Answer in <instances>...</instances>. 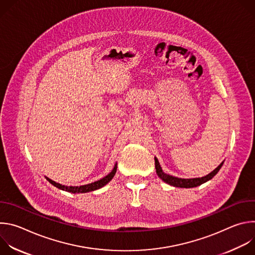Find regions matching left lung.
I'll return each mask as SVG.
<instances>
[{"label": "left lung", "mask_w": 255, "mask_h": 255, "mask_svg": "<svg viewBox=\"0 0 255 255\" xmlns=\"http://www.w3.org/2000/svg\"><path fill=\"white\" fill-rule=\"evenodd\" d=\"M154 160H155V169H156L157 175L163 181H165L166 184H168L170 186H173V187H176V188H194V187H198V186L206 183V181L210 180L211 178L214 177V175L217 174V172L220 170V168L222 167V165L224 163V162H222L219 166H218L216 169H214L211 173H209V174H207L206 176H203V177H197V178H178V177H175V176H172V175L164 173L162 171L161 166L159 165V162H158L156 157H154Z\"/></svg>", "instance_id": "left-lung-1"}]
</instances>
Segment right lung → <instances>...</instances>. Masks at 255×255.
I'll use <instances>...</instances> for the list:
<instances>
[{"label": "right lung", "mask_w": 255, "mask_h": 255, "mask_svg": "<svg viewBox=\"0 0 255 255\" xmlns=\"http://www.w3.org/2000/svg\"><path fill=\"white\" fill-rule=\"evenodd\" d=\"M116 171H117V164H115L113 170L110 173H109L108 175H106L105 177L101 178L100 180L95 181V183H92V184H89V185H85V186H80V187H65V186H62L60 184L55 183V181L51 180L48 177H46V179L49 181L51 185H53L54 187H56V188H58V189H60L62 191H66V192L74 193V194H76V193H88V192H92V191L98 190V189L106 186L109 183V181H110L114 177Z\"/></svg>", "instance_id": "1"}]
</instances>
